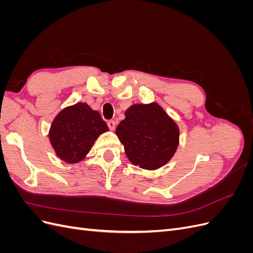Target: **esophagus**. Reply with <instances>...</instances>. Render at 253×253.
Returning a JSON list of instances; mask_svg holds the SVG:
<instances>
[{
	"label": "esophagus",
	"instance_id": "1",
	"mask_svg": "<svg viewBox=\"0 0 253 253\" xmlns=\"http://www.w3.org/2000/svg\"><path fill=\"white\" fill-rule=\"evenodd\" d=\"M108 126H109L111 131H114L115 127H116V122H115L114 120H110V121L108 122Z\"/></svg>",
	"mask_w": 253,
	"mask_h": 253
}]
</instances>
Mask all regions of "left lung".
Returning a JSON list of instances; mask_svg holds the SVG:
<instances>
[{
	"label": "left lung",
	"instance_id": "obj_1",
	"mask_svg": "<svg viewBox=\"0 0 253 253\" xmlns=\"http://www.w3.org/2000/svg\"><path fill=\"white\" fill-rule=\"evenodd\" d=\"M116 128L129 162L145 170L169 163L179 143L176 122L156 102L133 104Z\"/></svg>",
	"mask_w": 253,
	"mask_h": 253
}]
</instances>
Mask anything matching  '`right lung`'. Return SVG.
<instances>
[{"label": "right lung", "mask_w": 253, "mask_h": 253, "mask_svg": "<svg viewBox=\"0 0 253 253\" xmlns=\"http://www.w3.org/2000/svg\"><path fill=\"white\" fill-rule=\"evenodd\" d=\"M109 126L98 111L85 102L66 106L58 113L49 128V141L56 155L67 164H77L86 157L96 139Z\"/></svg>", "instance_id": "obj_1"}]
</instances>
